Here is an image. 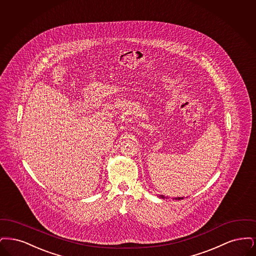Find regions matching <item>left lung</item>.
Listing matches in <instances>:
<instances>
[{
  "instance_id": "1",
  "label": "left lung",
  "mask_w": 256,
  "mask_h": 256,
  "mask_svg": "<svg viewBox=\"0 0 256 256\" xmlns=\"http://www.w3.org/2000/svg\"><path fill=\"white\" fill-rule=\"evenodd\" d=\"M160 198H162V199H164V195H160ZM182 199H184V198H182V197L175 198V200H182Z\"/></svg>"
}]
</instances>
